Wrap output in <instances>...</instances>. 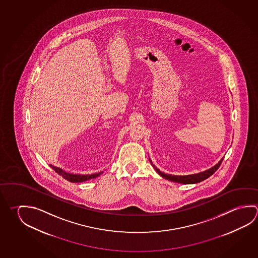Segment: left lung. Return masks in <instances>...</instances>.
<instances>
[{"label":"left lung","instance_id":"8db88e82","mask_svg":"<svg viewBox=\"0 0 258 258\" xmlns=\"http://www.w3.org/2000/svg\"><path fill=\"white\" fill-rule=\"evenodd\" d=\"M149 161L151 163V165L153 166L155 170L158 172L160 176L164 177V178H166L167 180L176 182V183H181V184H195V183H199L201 181L207 179L208 177H209L215 172L217 171V168L220 167V165H221L223 158H222L219 162L217 163V165H215L214 167L209 168L208 170L200 172L199 174H192V175H187V176H173V175H170V174H165V173L160 171L158 168H157V167H155L150 159H149Z\"/></svg>","mask_w":258,"mask_h":258}]
</instances>
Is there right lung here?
<instances>
[{
    "instance_id": "obj_1",
    "label": "right lung",
    "mask_w": 258,
    "mask_h": 258,
    "mask_svg": "<svg viewBox=\"0 0 258 258\" xmlns=\"http://www.w3.org/2000/svg\"><path fill=\"white\" fill-rule=\"evenodd\" d=\"M50 167L54 170L56 173H58L59 176H62L65 179L73 182V183H79V182H83V181L89 180V179H92L95 178L97 176L101 175L103 172H99L96 174H91V175H80V174H72V173H68V172L64 171L61 168L59 167H54L52 165H50Z\"/></svg>"
}]
</instances>
